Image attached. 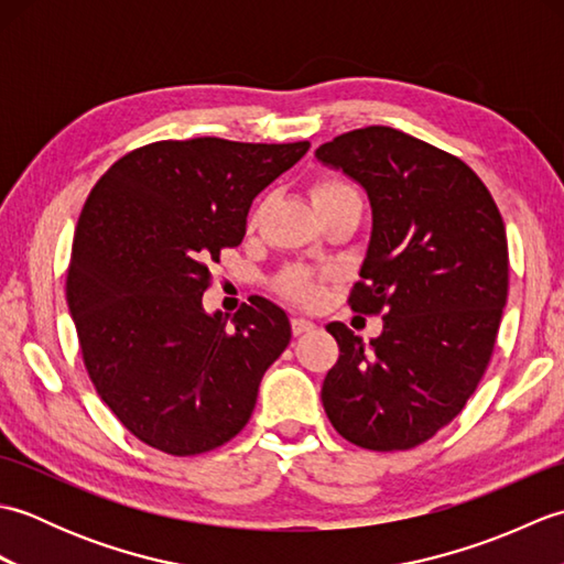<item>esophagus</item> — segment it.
<instances>
[{
	"label": "esophagus",
	"instance_id": "obj_1",
	"mask_svg": "<svg viewBox=\"0 0 564 564\" xmlns=\"http://www.w3.org/2000/svg\"><path fill=\"white\" fill-rule=\"evenodd\" d=\"M291 327H293L295 337H301V334H307V332L315 329L313 322L305 319V317H293V319H291Z\"/></svg>",
	"mask_w": 564,
	"mask_h": 564
}]
</instances>
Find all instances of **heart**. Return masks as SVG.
<instances>
[{
	"label": "heart",
	"mask_w": 564,
	"mask_h": 564,
	"mask_svg": "<svg viewBox=\"0 0 564 564\" xmlns=\"http://www.w3.org/2000/svg\"><path fill=\"white\" fill-rule=\"evenodd\" d=\"M310 198H313V206L317 208V213H325L334 206H339L344 200L358 198V194L349 182H344L339 176H322L310 186ZM275 285H279L283 297H289V301L301 305H315L322 297V279L307 269L285 271Z\"/></svg>",
	"instance_id": "b5f03b06"
}]
</instances>
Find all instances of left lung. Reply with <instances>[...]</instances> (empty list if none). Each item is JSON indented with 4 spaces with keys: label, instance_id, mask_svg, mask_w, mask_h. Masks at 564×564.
Segmentation results:
<instances>
[{
    "label": "left lung",
    "instance_id": "obj_1",
    "mask_svg": "<svg viewBox=\"0 0 564 564\" xmlns=\"http://www.w3.org/2000/svg\"><path fill=\"white\" fill-rule=\"evenodd\" d=\"M315 158L361 184L373 232L354 313L382 315L380 337L332 322L337 364L322 404L368 451H406L451 424L482 380L509 291L505 220L463 160L388 126L325 142Z\"/></svg>",
    "mask_w": 564,
    "mask_h": 564
}]
</instances>
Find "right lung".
Masks as SVG:
<instances>
[{"label": "right lung", "instance_id": "1", "mask_svg": "<svg viewBox=\"0 0 564 564\" xmlns=\"http://www.w3.org/2000/svg\"><path fill=\"white\" fill-rule=\"evenodd\" d=\"M310 142L160 140L111 164L84 203L67 305L99 398L130 434L170 455L235 438L259 382L291 341L279 305L251 295L230 317L203 310L210 261Z\"/></svg>", "mask_w": 564, "mask_h": 564}]
</instances>
